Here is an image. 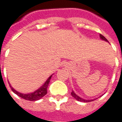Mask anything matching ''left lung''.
<instances>
[{
  "mask_svg": "<svg viewBox=\"0 0 122 122\" xmlns=\"http://www.w3.org/2000/svg\"><path fill=\"white\" fill-rule=\"evenodd\" d=\"M100 37H101V39H102V40L103 41H107V42H108V41L107 40L106 38L104 37V36L102 35H101V34H100ZM71 96L73 97V98H75V99H76L77 101H80V102H91V101H94L95 99H92V100H85V99H83V98H81L80 97H79V96H77L76 94V93L73 92V91H72V92L71 93Z\"/></svg>",
  "mask_w": 122,
  "mask_h": 122,
  "instance_id": "8db88e82",
  "label": "left lung"
}]
</instances>
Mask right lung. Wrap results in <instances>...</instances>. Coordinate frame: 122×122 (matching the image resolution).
<instances>
[{"label":"right lung","instance_id":"right-lung-1","mask_svg":"<svg viewBox=\"0 0 122 122\" xmlns=\"http://www.w3.org/2000/svg\"><path fill=\"white\" fill-rule=\"evenodd\" d=\"M52 76H51L49 77V78L47 79V80L45 81V83L39 89H38L37 90H36L35 91H34L33 93H28V94H23V93H19L18 91H16L10 85V83H9V84H10V87L13 92L15 93V94H16L18 96L20 97L21 98H24L25 100H27V101H38V100L41 99L42 97H43L47 93V87L49 86V83H50V80L51 79Z\"/></svg>","mask_w":122,"mask_h":122}]
</instances>
